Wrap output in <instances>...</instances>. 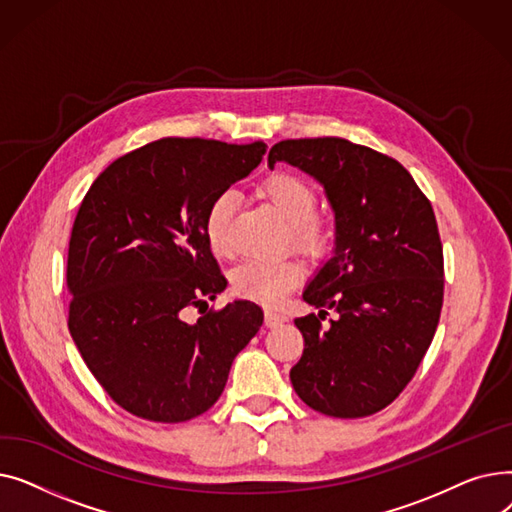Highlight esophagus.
Here are the masks:
<instances>
[{
    "instance_id": "1",
    "label": "esophagus",
    "mask_w": 512,
    "mask_h": 512,
    "mask_svg": "<svg viewBox=\"0 0 512 512\" xmlns=\"http://www.w3.org/2000/svg\"><path fill=\"white\" fill-rule=\"evenodd\" d=\"M288 317L284 315V313H280V311H274V309H265V324L270 326V328H276V326H280V324H284Z\"/></svg>"
}]
</instances>
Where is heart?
<instances>
[{
	"label": "heart",
	"mask_w": 512,
	"mask_h": 512,
	"mask_svg": "<svg viewBox=\"0 0 512 512\" xmlns=\"http://www.w3.org/2000/svg\"><path fill=\"white\" fill-rule=\"evenodd\" d=\"M259 195L272 205L280 220L288 226L290 242L309 255L324 253L330 242V228L317 215L319 197L315 186L299 174L274 172L259 184ZM232 209L230 191L215 195L203 215V234L209 249L220 255H232ZM305 278V270L294 259L247 261L238 265L230 276L236 297L259 305L278 307Z\"/></svg>",
	"instance_id": "b5f03b06"
}]
</instances>
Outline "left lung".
Instances as JSON below:
<instances>
[{
  "instance_id": "8db88e82",
  "label": "left lung",
  "mask_w": 512,
  "mask_h": 512,
  "mask_svg": "<svg viewBox=\"0 0 512 512\" xmlns=\"http://www.w3.org/2000/svg\"><path fill=\"white\" fill-rule=\"evenodd\" d=\"M267 161L317 178L336 213V249L294 319L301 361L294 392L330 417L386 409L407 388L434 340L444 301V253L432 203L396 159L338 137L288 139ZM337 313L328 327L320 321Z\"/></svg>"
}]
</instances>
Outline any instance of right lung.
Wrapping results in <instances>:
<instances>
[{
  "instance_id": "1",
  "label": "right lung",
  "mask_w": 512,
  "mask_h": 512,
  "mask_svg": "<svg viewBox=\"0 0 512 512\" xmlns=\"http://www.w3.org/2000/svg\"><path fill=\"white\" fill-rule=\"evenodd\" d=\"M265 143L168 137L107 166L70 234L68 330L118 407L180 423L220 398L234 357L263 324L251 301L205 307L226 288L203 234L211 199L259 166Z\"/></svg>"
}]
</instances>
